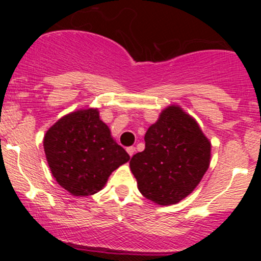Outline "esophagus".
Instances as JSON below:
<instances>
[{
    "mask_svg": "<svg viewBox=\"0 0 261 261\" xmlns=\"http://www.w3.org/2000/svg\"><path fill=\"white\" fill-rule=\"evenodd\" d=\"M126 151H127V153H128V155H130V157H133L134 155V153L135 152H136V148L134 147V146H131V147H127L126 148Z\"/></svg>",
    "mask_w": 261,
    "mask_h": 261,
    "instance_id": "34e87169",
    "label": "esophagus"
}]
</instances>
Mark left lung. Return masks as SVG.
<instances>
[{"label":"left lung","instance_id":"8db88e82","mask_svg":"<svg viewBox=\"0 0 261 261\" xmlns=\"http://www.w3.org/2000/svg\"><path fill=\"white\" fill-rule=\"evenodd\" d=\"M146 146L134 154L130 168L146 199L172 205L197 187L210 166L211 143L197 122L172 106L145 135Z\"/></svg>","mask_w":261,"mask_h":261}]
</instances>
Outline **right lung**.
Masks as SVG:
<instances>
[{"label": "right lung", "mask_w": 261, "mask_h": 261, "mask_svg": "<svg viewBox=\"0 0 261 261\" xmlns=\"http://www.w3.org/2000/svg\"><path fill=\"white\" fill-rule=\"evenodd\" d=\"M44 151L56 181L74 196L98 193L130 155L110 136L97 109L79 110L46 131Z\"/></svg>", "instance_id": "1"}]
</instances>
